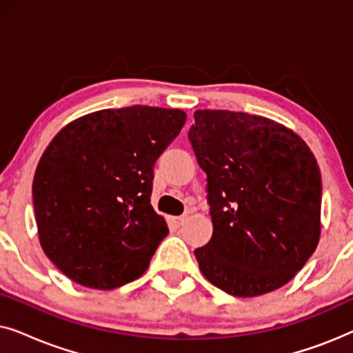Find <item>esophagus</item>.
I'll use <instances>...</instances> for the list:
<instances>
[{
	"label": "esophagus",
	"mask_w": 353,
	"mask_h": 353,
	"mask_svg": "<svg viewBox=\"0 0 353 353\" xmlns=\"http://www.w3.org/2000/svg\"><path fill=\"white\" fill-rule=\"evenodd\" d=\"M186 220H188V215H180V216H175V219H173V221H175V223H176L178 226L185 223Z\"/></svg>",
	"instance_id": "34e87169"
}]
</instances>
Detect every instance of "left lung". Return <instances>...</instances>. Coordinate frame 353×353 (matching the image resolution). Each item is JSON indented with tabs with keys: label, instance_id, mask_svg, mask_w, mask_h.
<instances>
[{
	"label": "left lung",
	"instance_id": "8db88e82",
	"mask_svg": "<svg viewBox=\"0 0 353 353\" xmlns=\"http://www.w3.org/2000/svg\"><path fill=\"white\" fill-rule=\"evenodd\" d=\"M190 141L214 223L194 250L202 274L236 297L284 286L320 241L321 173L310 148L274 120L210 109L194 112Z\"/></svg>",
	"mask_w": 353,
	"mask_h": 353
}]
</instances>
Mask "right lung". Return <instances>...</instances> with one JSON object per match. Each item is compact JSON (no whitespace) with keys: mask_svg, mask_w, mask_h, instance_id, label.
Returning a JSON list of instances; mask_svg holds the SVG:
<instances>
[{"mask_svg":"<svg viewBox=\"0 0 353 353\" xmlns=\"http://www.w3.org/2000/svg\"><path fill=\"white\" fill-rule=\"evenodd\" d=\"M186 122L180 109L132 105L65 125L33 176L38 238L72 281L115 289L141 276L165 219L151 205L154 163Z\"/></svg>","mask_w":353,"mask_h":353,"instance_id":"obj_1","label":"right lung"}]
</instances>
